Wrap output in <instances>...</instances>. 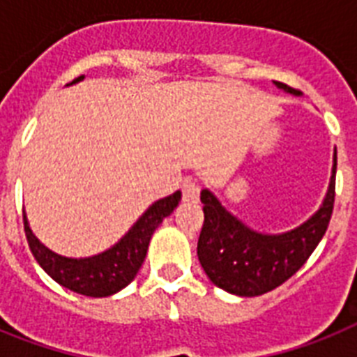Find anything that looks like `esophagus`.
<instances>
[{"mask_svg": "<svg viewBox=\"0 0 357 357\" xmlns=\"http://www.w3.org/2000/svg\"><path fill=\"white\" fill-rule=\"evenodd\" d=\"M181 192H183L185 202H196L198 200V196H200V185L196 183L195 179H183V183H181Z\"/></svg>", "mask_w": 357, "mask_h": 357, "instance_id": "1", "label": "esophagus"}]
</instances>
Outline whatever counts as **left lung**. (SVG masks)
Returning <instances> with one entry per match:
<instances>
[{
	"label": "left lung",
	"instance_id": "1",
	"mask_svg": "<svg viewBox=\"0 0 357 357\" xmlns=\"http://www.w3.org/2000/svg\"><path fill=\"white\" fill-rule=\"evenodd\" d=\"M280 91L300 96L285 83ZM337 150H333L330 185L321 207L305 222L283 234H263L238 220L209 189L200 192L204 226L198 238V259L217 287L237 296H259L287 282L326 234L335 198Z\"/></svg>",
	"mask_w": 357,
	"mask_h": 357
}]
</instances>
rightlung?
<instances>
[{
	"instance_id": "1",
	"label": "right lung",
	"mask_w": 357,
	"mask_h": 357,
	"mask_svg": "<svg viewBox=\"0 0 357 357\" xmlns=\"http://www.w3.org/2000/svg\"><path fill=\"white\" fill-rule=\"evenodd\" d=\"M83 79L85 75H79L66 86L75 85ZM179 200H181V192L176 190L174 195L153 202L119 243L91 257H66L47 248L33 234L27 215L24 213L25 237L36 263L59 285L92 298H103L119 293L133 282L144 263L151 235L159 228V224L178 207Z\"/></svg>"
}]
</instances>
